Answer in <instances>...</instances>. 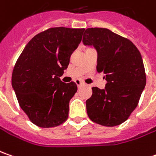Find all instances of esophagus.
Masks as SVG:
<instances>
[{"mask_svg": "<svg viewBox=\"0 0 156 156\" xmlns=\"http://www.w3.org/2000/svg\"><path fill=\"white\" fill-rule=\"evenodd\" d=\"M75 83H76V84L78 85V88H79L80 86H82V85H83V82H81L80 80H76V81H75Z\"/></svg>", "mask_w": 156, "mask_h": 156, "instance_id": "34e87169", "label": "esophagus"}]
</instances>
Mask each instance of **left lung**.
Returning <instances> with one entry per match:
<instances>
[{
  "label": "left lung",
  "mask_w": 156,
  "mask_h": 156,
  "mask_svg": "<svg viewBox=\"0 0 156 156\" xmlns=\"http://www.w3.org/2000/svg\"><path fill=\"white\" fill-rule=\"evenodd\" d=\"M83 42L97 49V71L107 80L104 90L92 87L86 100L89 118L103 126H117L136 108L146 85L142 55L129 39L107 28H87Z\"/></svg>",
  "instance_id": "left-lung-1"
}]
</instances>
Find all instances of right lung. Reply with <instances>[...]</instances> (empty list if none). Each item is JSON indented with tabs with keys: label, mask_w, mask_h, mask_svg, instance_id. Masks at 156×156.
<instances>
[{
	"label": "right lung",
	"mask_w": 156,
	"mask_h": 156,
	"mask_svg": "<svg viewBox=\"0 0 156 156\" xmlns=\"http://www.w3.org/2000/svg\"><path fill=\"white\" fill-rule=\"evenodd\" d=\"M84 28L51 27L25 46L14 65L12 86L20 107L41 128L58 126L67 120L69 102L77 92L74 82L60 78L82 40Z\"/></svg>",
	"instance_id": "add662e5"
}]
</instances>
